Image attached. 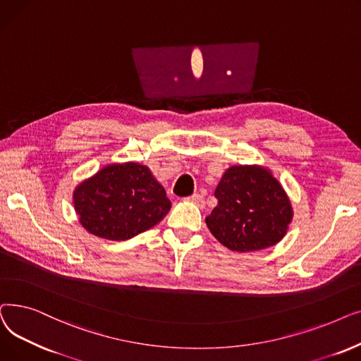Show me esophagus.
<instances>
[{"mask_svg":"<svg viewBox=\"0 0 361 361\" xmlns=\"http://www.w3.org/2000/svg\"><path fill=\"white\" fill-rule=\"evenodd\" d=\"M186 200L190 201V202L197 204L198 207H202V205H204V197H202V195H200V194H192L191 197H188Z\"/></svg>","mask_w":361,"mask_h":361,"instance_id":"obj_1","label":"esophagus"}]
</instances>
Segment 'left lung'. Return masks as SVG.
<instances>
[{
	"mask_svg": "<svg viewBox=\"0 0 361 361\" xmlns=\"http://www.w3.org/2000/svg\"><path fill=\"white\" fill-rule=\"evenodd\" d=\"M214 197L217 205L205 217L220 244L238 252L276 245L294 217L281 182L260 164H235L223 173Z\"/></svg>",
	"mask_w": 361,
	"mask_h": 361,
	"instance_id": "left-lung-1",
	"label": "left lung"
}]
</instances>
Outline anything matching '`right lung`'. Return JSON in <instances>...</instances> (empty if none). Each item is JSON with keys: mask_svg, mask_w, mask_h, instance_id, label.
Instances as JSON below:
<instances>
[{"mask_svg": "<svg viewBox=\"0 0 361 361\" xmlns=\"http://www.w3.org/2000/svg\"><path fill=\"white\" fill-rule=\"evenodd\" d=\"M79 223L90 233L126 241L156 226L171 204L148 166L111 163L82 180L73 191Z\"/></svg>", "mask_w": 361, "mask_h": 361, "instance_id": "add662e5", "label": "right lung"}]
</instances>
